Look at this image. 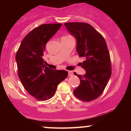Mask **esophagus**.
Returning a JSON list of instances; mask_svg holds the SVG:
<instances>
[{"mask_svg":"<svg viewBox=\"0 0 131 131\" xmlns=\"http://www.w3.org/2000/svg\"><path fill=\"white\" fill-rule=\"evenodd\" d=\"M73 72L71 71H68V76H73Z\"/></svg>","mask_w":131,"mask_h":131,"instance_id":"1","label":"esophagus"}]
</instances>
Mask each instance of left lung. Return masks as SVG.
Listing matches in <instances>:
<instances>
[{
    "label": "left lung",
    "mask_w": 131,
    "mask_h": 131,
    "mask_svg": "<svg viewBox=\"0 0 131 131\" xmlns=\"http://www.w3.org/2000/svg\"><path fill=\"white\" fill-rule=\"evenodd\" d=\"M77 41L76 50L85 60L81 67L85 70L83 76L74 74L80 79V84L74 90L78 99L90 102L100 96L112 74L111 60L105 39L89 24L74 22L64 24Z\"/></svg>",
    "instance_id": "obj_1"
}]
</instances>
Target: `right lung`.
<instances>
[{"instance_id":"1","label":"right lung","mask_w":131,"mask_h":131,"mask_svg":"<svg viewBox=\"0 0 131 131\" xmlns=\"http://www.w3.org/2000/svg\"><path fill=\"white\" fill-rule=\"evenodd\" d=\"M61 25L44 24L34 28L24 37L16 52L19 79L28 93L38 100L52 98L58 85L68 74L67 71L52 70L43 66L42 56L46 43Z\"/></svg>"}]
</instances>
